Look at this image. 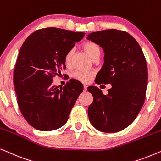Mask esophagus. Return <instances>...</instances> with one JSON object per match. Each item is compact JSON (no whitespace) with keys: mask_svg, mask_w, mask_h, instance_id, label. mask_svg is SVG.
I'll return each mask as SVG.
<instances>
[{"mask_svg":"<svg viewBox=\"0 0 161 161\" xmlns=\"http://www.w3.org/2000/svg\"><path fill=\"white\" fill-rule=\"evenodd\" d=\"M87 90V86L86 85H83V91L86 92Z\"/></svg>","mask_w":161,"mask_h":161,"instance_id":"34e87169","label":"esophagus"}]
</instances>
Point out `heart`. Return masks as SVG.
<instances>
[{
	"instance_id": "b5f03b06",
	"label": "heart",
	"mask_w": 161,
	"mask_h": 161,
	"mask_svg": "<svg viewBox=\"0 0 161 161\" xmlns=\"http://www.w3.org/2000/svg\"><path fill=\"white\" fill-rule=\"evenodd\" d=\"M83 47L85 50V51L92 57V58L100 56V46L94 42L92 41H86L83 44ZM74 50L70 49L67 52V53L64 56V61L66 64L69 65L72 62V56H73ZM94 76L93 72H87V71H76L74 72L73 77L76 80H78L83 83H89L91 81L92 78Z\"/></svg>"
}]
</instances>
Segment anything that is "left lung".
Returning <instances> with one entry per match:
<instances>
[{
	"instance_id": "left-lung-1",
	"label": "left lung",
	"mask_w": 161,
	"mask_h": 161,
	"mask_svg": "<svg viewBox=\"0 0 161 161\" xmlns=\"http://www.w3.org/2000/svg\"><path fill=\"white\" fill-rule=\"evenodd\" d=\"M105 52L104 64L96 76L97 84L111 83L108 94L88 87L93 96L88 114L98 130L116 133L128 127L144 105L148 79L146 59L137 41L124 31L103 30L88 35Z\"/></svg>"
}]
</instances>
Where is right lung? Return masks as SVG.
I'll return each mask as SVG.
<instances>
[{
	"instance_id": "obj_1",
	"label": "right lung",
	"mask_w": 161,
	"mask_h": 161,
	"mask_svg": "<svg viewBox=\"0 0 161 161\" xmlns=\"http://www.w3.org/2000/svg\"><path fill=\"white\" fill-rule=\"evenodd\" d=\"M85 33L46 28L32 33L19 50L14 71L17 103L28 124L41 131L54 130L67 122L83 86L70 80L63 87L53 78L66 69L64 56Z\"/></svg>"
}]
</instances>
